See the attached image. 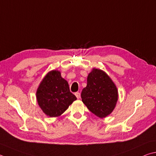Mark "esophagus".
<instances>
[{"mask_svg":"<svg viewBox=\"0 0 156 156\" xmlns=\"http://www.w3.org/2000/svg\"><path fill=\"white\" fill-rule=\"evenodd\" d=\"M75 95L76 96V98H77L78 99H79V98H80V93L76 92V93H75Z\"/></svg>","mask_w":156,"mask_h":156,"instance_id":"obj_1","label":"esophagus"}]
</instances>
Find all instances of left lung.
Masks as SVG:
<instances>
[{
    "instance_id": "1",
    "label": "left lung",
    "mask_w": 156,
    "mask_h": 156,
    "mask_svg": "<svg viewBox=\"0 0 156 156\" xmlns=\"http://www.w3.org/2000/svg\"><path fill=\"white\" fill-rule=\"evenodd\" d=\"M81 98L90 112L104 118L115 109L118 100L117 87L104 71L93 68L87 77V84Z\"/></svg>"
}]
</instances>
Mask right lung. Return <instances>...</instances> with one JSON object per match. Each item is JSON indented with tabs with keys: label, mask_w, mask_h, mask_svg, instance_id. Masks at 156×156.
<instances>
[{
	"label": "right lung",
	"mask_w": 156,
	"mask_h": 156,
	"mask_svg": "<svg viewBox=\"0 0 156 156\" xmlns=\"http://www.w3.org/2000/svg\"><path fill=\"white\" fill-rule=\"evenodd\" d=\"M36 98L42 111L50 117H59L77 100L58 70L50 71L45 76L37 90Z\"/></svg>",
	"instance_id": "1"
}]
</instances>
